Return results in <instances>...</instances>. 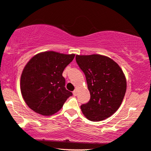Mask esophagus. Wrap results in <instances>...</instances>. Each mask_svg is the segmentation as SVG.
<instances>
[{
	"label": "esophagus",
	"mask_w": 151,
	"mask_h": 151,
	"mask_svg": "<svg viewBox=\"0 0 151 151\" xmlns=\"http://www.w3.org/2000/svg\"><path fill=\"white\" fill-rule=\"evenodd\" d=\"M73 95L74 96H76V95H77V89H75V90H74V91H73Z\"/></svg>",
	"instance_id": "1"
}]
</instances>
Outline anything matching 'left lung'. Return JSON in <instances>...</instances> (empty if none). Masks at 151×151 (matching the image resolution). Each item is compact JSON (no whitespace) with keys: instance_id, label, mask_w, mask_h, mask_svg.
I'll list each match as a JSON object with an SVG mask.
<instances>
[{"instance_id":"obj_1","label":"left lung","mask_w":151,"mask_h":151,"mask_svg":"<svg viewBox=\"0 0 151 151\" xmlns=\"http://www.w3.org/2000/svg\"><path fill=\"white\" fill-rule=\"evenodd\" d=\"M76 61L84 73L90 93L88 103L81 106L85 117L92 121L109 118L120 107L127 81L118 64L100 54L76 55Z\"/></svg>"}]
</instances>
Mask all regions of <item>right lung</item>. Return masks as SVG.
Segmentation results:
<instances>
[{"label":"right lung","instance_id":"right-lung-1","mask_svg":"<svg viewBox=\"0 0 151 151\" xmlns=\"http://www.w3.org/2000/svg\"><path fill=\"white\" fill-rule=\"evenodd\" d=\"M75 56L48 51L37 54L27 63L20 78V89L24 101L33 111L52 115L73 95L65 88L62 73Z\"/></svg>","mask_w":151,"mask_h":151}]
</instances>
